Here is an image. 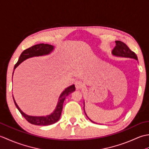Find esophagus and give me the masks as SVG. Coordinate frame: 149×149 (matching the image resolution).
Wrapping results in <instances>:
<instances>
[{
    "mask_svg": "<svg viewBox=\"0 0 149 149\" xmlns=\"http://www.w3.org/2000/svg\"><path fill=\"white\" fill-rule=\"evenodd\" d=\"M83 84L81 81H77L75 82V88H76L77 90L81 89V88L83 87Z\"/></svg>",
    "mask_w": 149,
    "mask_h": 149,
    "instance_id": "1",
    "label": "esophagus"
}]
</instances>
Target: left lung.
<instances>
[{"label": "left lung", "instance_id": "8db88e82", "mask_svg": "<svg viewBox=\"0 0 149 149\" xmlns=\"http://www.w3.org/2000/svg\"><path fill=\"white\" fill-rule=\"evenodd\" d=\"M115 42H116V46L112 50V54L114 56H120V57H125V58H134L135 59L138 60L136 54L133 51H132V50L129 48V47L127 46V45H126L125 43L121 42V41H116ZM85 114H86V113H85ZM86 116H87V115H86ZM88 119L90 120L89 118H88ZM90 121L93 122L92 120H90Z\"/></svg>", "mask_w": 149, "mask_h": 149}]
</instances>
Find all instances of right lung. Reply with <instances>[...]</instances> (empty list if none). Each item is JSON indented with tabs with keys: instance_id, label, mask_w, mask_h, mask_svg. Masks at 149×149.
I'll return each mask as SVG.
<instances>
[{
	"instance_id": "obj_1",
	"label": "right lung",
	"mask_w": 149,
	"mask_h": 149,
	"mask_svg": "<svg viewBox=\"0 0 149 149\" xmlns=\"http://www.w3.org/2000/svg\"><path fill=\"white\" fill-rule=\"evenodd\" d=\"M54 49V47L51 45H49V44H44V43H40L38 45H35L29 47L26 50H24L21 55L20 58L18 59V61L16 63L14 67V70L17 67V66L20 64V63L24 61L27 58H31V57L34 56H43L45 54H48L50 52L52 51ZM75 90V88L74 85H72V86L66 88L65 90L61 94L58 100V105L56 106V108L54 110L51 115L46 116H29L23 113L21 111V109L19 108V107L16 103L15 100L13 98L14 102L16 107H17L19 111L22 114L28 122H29L31 124L36 125H49L53 124V123L58 122L60 116L61 115V111L63 109V104L65 100V98L67 97L69 94L72 93Z\"/></svg>"
}]
</instances>
